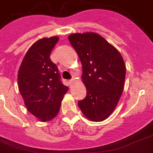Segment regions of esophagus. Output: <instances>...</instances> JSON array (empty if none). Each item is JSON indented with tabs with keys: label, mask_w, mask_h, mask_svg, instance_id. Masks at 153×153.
<instances>
[{
	"label": "esophagus",
	"mask_w": 153,
	"mask_h": 153,
	"mask_svg": "<svg viewBox=\"0 0 153 153\" xmlns=\"http://www.w3.org/2000/svg\"><path fill=\"white\" fill-rule=\"evenodd\" d=\"M74 81H75V79H70V81H69V83H70V85H72V84L74 83Z\"/></svg>",
	"instance_id": "34e87169"
}]
</instances>
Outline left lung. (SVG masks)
Returning <instances> with one entry per match:
<instances>
[{"label": "left lung", "instance_id": "obj_1", "mask_svg": "<svg viewBox=\"0 0 153 153\" xmlns=\"http://www.w3.org/2000/svg\"><path fill=\"white\" fill-rule=\"evenodd\" d=\"M69 41L83 66L87 96L78 105L87 118L102 121L118 104L124 89L125 65L115 47L95 33H73Z\"/></svg>", "mask_w": 153, "mask_h": 153}]
</instances>
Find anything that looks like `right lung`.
Returning <instances> with one entry per match:
<instances>
[{
	"label": "right lung",
	"mask_w": 153,
	"mask_h": 153,
	"mask_svg": "<svg viewBox=\"0 0 153 153\" xmlns=\"http://www.w3.org/2000/svg\"><path fill=\"white\" fill-rule=\"evenodd\" d=\"M58 37L44 38L33 44L25 54L18 72V86L26 108L46 122L56 117L68 91L60 80L56 65L50 59Z\"/></svg>",
	"instance_id": "add662e5"
}]
</instances>
